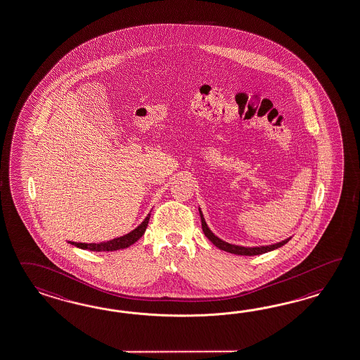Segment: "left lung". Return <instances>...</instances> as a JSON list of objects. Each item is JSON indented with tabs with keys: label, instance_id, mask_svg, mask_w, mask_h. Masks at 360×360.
I'll list each match as a JSON object with an SVG mask.
<instances>
[{
	"label": "left lung",
	"instance_id": "left-lung-1",
	"mask_svg": "<svg viewBox=\"0 0 360 360\" xmlns=\"http://www.w3.org/2000/svg\"><path fill=\"white\" fill-rule=\"evenodd\" d=\"M200 215H201V223H202V231L203 233H205V236H206L207 239L210 240L215 247H218V248L221 249V250H226V252L233 253V255H240V256H256V255H262V253H266V252H270V250H273V249H277L279 248V247H282V245H285L287 241L290 240H283V241L277 243V244H273V245H266V247H253V248H247V247L233 245V244H229V243H226V241H223V240L219 239L218 236H215V235L212 233V231L209 230V227H207L206 221L203 219V215L201 210H200Z\"/></svg>",
	"mask_w": 360,
	"mask_h": 360
}]
</instances>
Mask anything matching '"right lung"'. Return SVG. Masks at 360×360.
I'll list each match as a JSON object with an SVG mask.
<instances>
[{
  "instance_id": "add662e5",
  "label": "right lung",
  "mask_w": 360,
  "mask_h": 360,
  "mask_svg": "<svg viewBox=\"0 0 360 360\" xmlns=\"http://www.w3.org/2000/svg\"><path fill=\"white\" fill-rule=\"evenodd\" d=\"M148 219H150V214L146 217V219L139 224L136 230L131 231L129 233L116 238V239L110 240V241H104V243H91V244H86V243H74L70 241L72 245H75L77 248L89 249L93 252H111V250H120L130 247L131 244H134L137 240L145 233V231L148 229Z\"/></svg>"
}]
</instances>
